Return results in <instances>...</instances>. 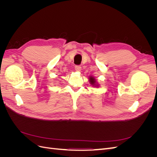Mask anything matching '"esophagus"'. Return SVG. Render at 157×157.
Segmentation results:
<instances>
[{"label":"esophagus","mask_w":157,"mask_h":157,"mask_svg":"<svg viewBox=\"0 0 157 157\" xmlns=\"http://www.w3.org/2000/svg\"><path fill=\"white\" fill-rule=\"evenodd\" d=\"M75 70L77 71H81V69H82L81 67H80V65H75Z\"/></svg>","instance_id":"1"}]
</instances>
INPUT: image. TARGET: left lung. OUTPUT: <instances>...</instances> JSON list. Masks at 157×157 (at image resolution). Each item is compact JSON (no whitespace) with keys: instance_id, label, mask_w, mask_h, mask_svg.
<instances>
[{"instance_id":"8db88e82","label":"left lung","mask_w":157,"mask_h":157,"mask_svg":"<svg viewBox=\"0 0 157 157\" xmlns=\"http://www.w3.org/2000/svg\"><path fill=\"white\" fill-rule=\"evenodd\" d=\"M89 79H90L89 81H90V84H91L92 85H93V86H95V87L98 86V85L96 84V79L94 78V77H90Z\"/></svg>"}]
</instances>
